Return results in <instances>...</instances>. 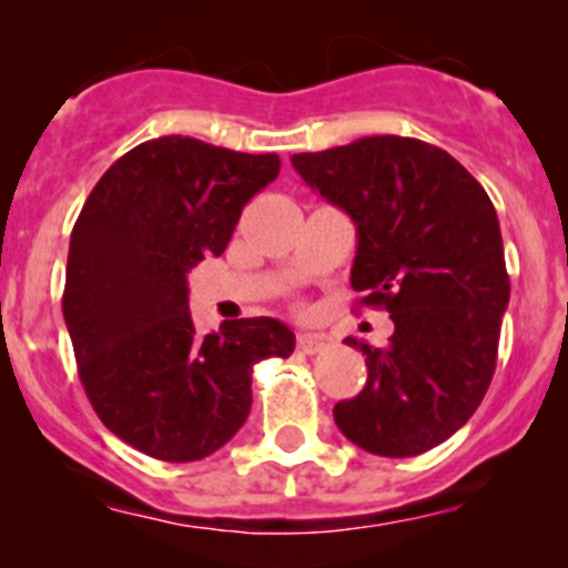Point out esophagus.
<instances>
[{
    "instance_id": "1",
    "label": "esophagus",
    "mask_w": 568,
    "mask_h": 568,
    "mask_svg": "<svg viewBox=\"0 0 568 568\" xmlns=\"http://www.w3.org/2000/svg\"><path fill=\"white\" fill-rule=\"evenodd\" d=\"M326 341L321 335H300L296 337V348H300L302 354H318L324 352Z\"/></svg>"
}]
</instances>
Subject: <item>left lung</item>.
Returning <instances> with one entry per match:
<instances>
[{"label": "left lung", "instance_id": "8db88e82", "mask_svg": "<svg viewBox=\"0 0 568 568\" xmlns=\"http://www.w3.org/2000/svg\"><path fill=\"white\" fill-rule=\"evenodd\" d=\"M291 164L354 220L357 305L395 324L382 348L346 341L368 382L335 404L337 428L368 454H426L473 417L495 376L511 294L495 205L448 151L412 136H363Z\"/></svg>", "mask_w": 568, "mask_h": 568}]
</instances>
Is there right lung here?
<instances>
[{
    "instance_id": "right-lung-1",
    "label": "right lung",
    "mask_w": 568,
    "mask_h": 568,
    "mask_svg": "<svg viewBox=\"0 0 568 568\" xmlns=\"http://www.w3.org/2000/svg\"><path fill=\"white\" fill-rule=\"evenodd\" d=\"M280 173L277 153L170 134L101 175L71 233L62 316L101 423L159 462H197L244 426L252 368L294 352L277 318L197 335L186 274L222 255L242 209Z\"/></svg>"
}]
</instances>
